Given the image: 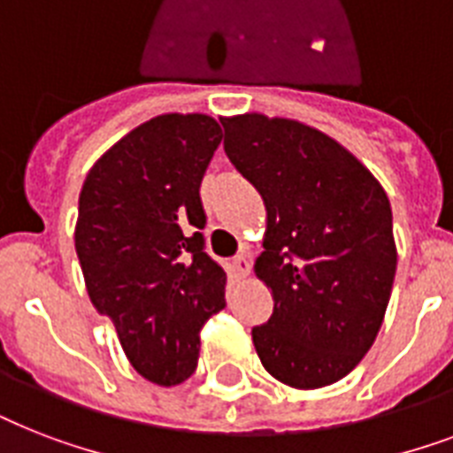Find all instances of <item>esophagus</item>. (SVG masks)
I'll return each instance as SVG.
<instances>
[{
    "mask_svg": "<svg viewBox=\"0 0 453 453\" xmlns=\"http://www.w3.org/2000/svg\"><path fill=\"white\" fill-rule=\"evenodd\" d=\"M233 273L234 277H247L249 273H251V261H249L247 254L233 258Z\"/></svg>",
    "mask_w": 453,
    "mask_h": 453,
    "instance_id": "obj_1",
    "label": "esophagus"
}]
</instances>
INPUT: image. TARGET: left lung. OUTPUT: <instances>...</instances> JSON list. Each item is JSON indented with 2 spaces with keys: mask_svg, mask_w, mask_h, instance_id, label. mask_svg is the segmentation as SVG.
Listing matches in <instances>:
<instances>
[{
  "mask_svg": "<svg viewBox=\"0 0 453 453\" xmlns=\"http://www.w3.org/2000/svg\"><path fill=\"white\" fill-rule=\"evenodd\" d=\"M227 159L268 211L256 277L273 315L251 329L270 376L336 383L372 348L393 291V211L372 171L322 131L258 112L227 117Z\"/></svg>",
  "mask_w": 453,
  "mask_h": 453,
  "instance_id": "8db88e82",
  "label": "left lung"
}]
</instances>
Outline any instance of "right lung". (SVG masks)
Listing matches in <instances>:
<instances>
[{"mask_svg": "<svg viewBox=\"0 0 453 453\" xmlns=\"http://www.w3.org/2000/svg\"><path fill=\"white\" fill-rule=\"evenodd\" d=\"M223 131L209 115H159L91 166L74 249L91 303L131 366L157 386L197 369L199 331L226 308V270L204 251L199 185Z\"/></svg>", "mask_w": 453, "mask_h": 453, "instance_id": "1", "label": "right lung"}]
</instances>
